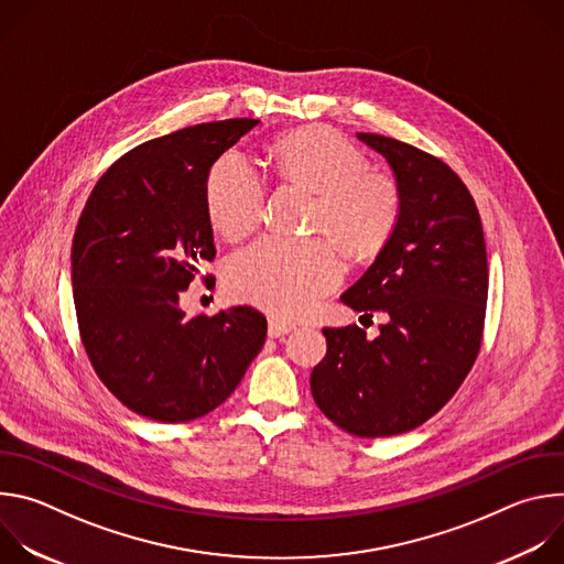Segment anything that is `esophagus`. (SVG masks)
Masks as SVG:
<instances>
[{
  "mask_svg": "<svg viewBox=\"0 0 564 564\" xmlns=\"http://www.w3.org/2000/svg\"><path fill=\"white\" fill-rule=\"evenodd\" d=\"M292 330H294V326L288 324V321H283V318H279V316H272V318H270L268 335H270L272 339H279V337H283V335H288V333H292Z\"/></svg>",
  "mask_w": 564,
  "mask_h": 564,
  "instance_id": "esophagus-1",
  "label": "esophagus"
}]
</instances>
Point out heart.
Segmentation results:
<instances>
[{
  "mask_svg": "<svg viewBox=\"0 0 564 564\" xmlns=\"http://www.w3.org/2000/svg\"><path fill=\"white\" fill-rule=\"evenodd\" d=\"M272 158L281 176L316 192L314 231L337 236L359 259L383 250L404 205L390 172L370 167L359 147L326 127L281 135L272 144ZM265 203L268 181L248 153L229 149L209 167L205 205L223 236L240 238L259 227ZM344 270L341 252L330 238L268 234L229 259L225 285L240 301L294 318L330 292Z\"/></svg>",
  "mask_w": 564,
  "mask_h": 564,
  "instance_id": "1",
  "label": "heart"
}]
</instances>
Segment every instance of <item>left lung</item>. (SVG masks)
<instances>
[{"label": "left lung", "mask_w": 564, "mask_h": 564, "mask_svg": "<svg viewBox=\"0 0 564 564\" xmlns=\"http://www.w3.org/2000/svg\"><path fill=\"white\" fill-rule=\"evenodd\" d=\"M390 163L404 196L377 261L341 301L388 324L324 328L328 352L312 375L316 406L357 437L409 433L442 411L485 337L489 265L479 212L437 155L379 133H357Z\"/></svg>", "instance_id": "1"}]
</instances>
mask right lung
Masks as SVG:
<instances>
[{"label": "right lung", "mask_w": 564, "mask_h": 564, "mask_svg": "<svg viewBox=\"0 0 564 564\" xmlns=\"http://www.w3.org/2000/svg\"><path fill=\"white\" fill-rule=\"evenodd\" d=\"M257 124L203 122L133 147L79 214L70 248L79 339L109 392L147 420L207 415L265 344L268 318L250 305L214 316H185L178 305L216 257L205 205L209 167Z\"/></svg>", "instance_id": "1"}]
</instances>
